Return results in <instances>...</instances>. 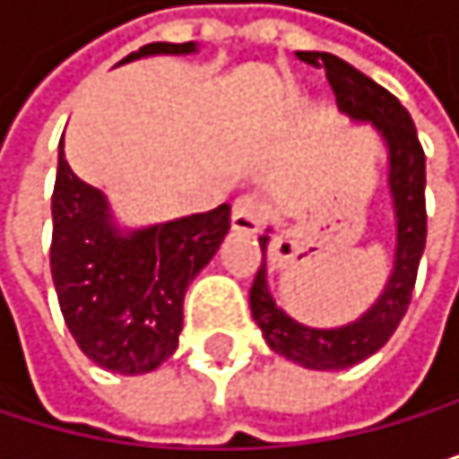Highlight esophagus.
Segmentation results:
<instances>
[{"instance_id": "34e87169", "label": "esophagus", "mask_w": 459, "mask_h": 459, "mask_svg": "<svg viewBox=\"0 0 459 459\" xmlns=\"http://www.w3.org/2000/svg\"><path fill=\"white\" fill-rule=\"evenodd\" d=\"M264 222V209L255 198H239L231 212V228L237 234H255Z\"/></svg>"}]
</instances>
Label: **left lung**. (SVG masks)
I'll use <instances>...</instances> for the list:
<instances>
[{"label":"left lung","instance_id":"left-lung-1","mask_svg":"<svg viewBox=\"0 0 459 459\" xmlns=\"http://www.w3.org/2000/svg\"><path fill=\"white\" fill-rule=\"evenodd\" d=\"M299 60L322 68L336 93L339 109L355 123L375 126L388 151V192L396 220V247L394 267L380 291V297L368 306L355 322L342 327H308L291 319L270 291L267 283V247L270 234L258 237L261 267L250 286V314L261 327L264 342L286 360H294L316 372H339L350 368L368 355H375L399 327L404 311L411 306V294L416 286L419 261L427 242V209H424V148L419 143L411 112L391 96L383 84L368 79L350 63L339 60L327 51H303Z\"/></svg>","mask_w":459,"mask_h":459}]
</instances>
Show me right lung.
<instances>
[{
	"mask_svg": "<svg viewBox=\"0 0 459 459\" xmlns=\"http://www.w3.org/2000/svg\"><path fill=\"white\" fill-rule=\"evenodd\" d=\"M198 43H148L123 63L195 55ZM231 228V206L123 228L101 189L65 162L51 195V278L79 350L115 375H148L178 347L184 294Z\"/></svg>",
	"mask_w": 459,
	"mask_h": 459,
	"instance_id": "right-lung-1",
	"label": "right lung"
}]
</instances>
